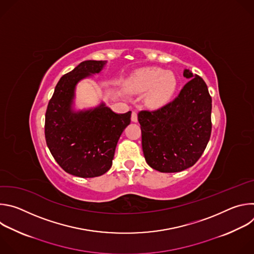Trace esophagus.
Segmentation results:
<instances>
[{"instance_id": "obj_1", "label": "esophagus", "mask_w": 254, "mask_h": 254, "mask_svg": "<svg viewBox=\"0 0 254 254\" xmlns=\"http://www.w3.org/2000/svg\"><path fill=\"white\" fill-rule=\"evenodd\" d=\"M131 121L133 123H136L137 122V113L136 112H132L131 113Z\"/></svg>"}]
</instances>
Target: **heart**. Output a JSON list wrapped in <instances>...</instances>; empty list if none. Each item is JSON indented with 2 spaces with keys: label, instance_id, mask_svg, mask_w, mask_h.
I'll use <instances>...</instances> for the list:
<instances>
[{
  "label": "heart",
  "instance_id": "1",
  "mask_svg": "<svg viewBox=\"0 0 254 254\" xmlns=\"http://www.w3.org/2000/svg\"><path fill=\"white\" fill-rule=\"evenodd\" d=\"M129 86L134 91H146L151 88L147 101L151 106L159 107L166 104L174 95L177 79L173 72L152 67L137 71L130 79Z\"/></svg>",
  "mask_w": 254,
  "mask_h": 254
}]
</instances>
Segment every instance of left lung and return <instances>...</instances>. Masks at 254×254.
<instances>
[{
    "mask_svg": "<svg viewBox=\"0 0 254 254\" xmlns=\"http://www.w3.org/2000/svg\"><path fill=\"white\" fill-rule=\"evenodd\" d=\"M189 81L178 96L157 111H140L137 121L148 165L162 173L192 167L210 139L212 98L205 81L184 70Z\"/></svg>",
    "mask_w": 254,
    "mask_h": 254,
    "instance_id": "left-lung-1",
    "label": "left lung"
}]
</instances>
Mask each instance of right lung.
Masks as SVG:
<instances>
[{"instance_id":"add662e5","label":"right lung","mask_w":254,"mask_h":254,"mask_svg":"<svg viewBox=\"0 0 254 254\" xmlns=\"http://www.w3.org/2000/svg\"><path fill=\"white\" fill-rule=\"evenodd\" d=\"M105 61L87 60L63 75L49 100L45 115L47 147L68 174L94 178L112 168L119 138L130 124L131 112L118 115L101 103L94 110L72 112L75 85L98 73Z\"/></svg>"}]
</instances>
